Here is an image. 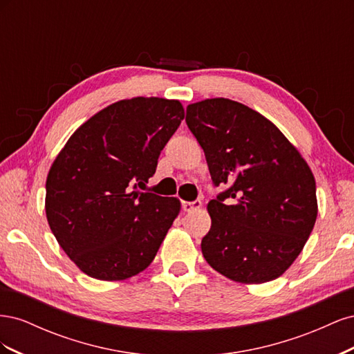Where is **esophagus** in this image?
I'll return each mask as SVG.
<instances>
[{"instance_id":"obj_1","label":"esophagus","mask_w":354,"mask_h":354,"mask_svg":"<svg viewBox=\"0 0 354 354\" xmlns=\"http://www.w3.org/2000/svg\"><path fill=\"white\" fill-rule=\"evenodd\" d=\"M201 208H202V202L201 201H194V202L183 201V209L186 212H195V211H199Z\"/></svg>"}]
</instances>
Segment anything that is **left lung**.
<instances>
[{
  "mask_svg": "<svg viewBox=\"0 0 354 354\" xmlns=\"http://www.w3.org/2000/svg\"><path fill=\"white\" fill-rule=\"evenodd\" d=\"M186 122L216 186L203 259L230 281L257 285L295 261L317 217L316 181L306 159L272 121L224 97L187 106Z\"/></svg>",
  "mask_w": 354,
  "mask_h": 354,
  "instance_id": "left-lung-1",
  "label": "left lung"
}]
</instances>
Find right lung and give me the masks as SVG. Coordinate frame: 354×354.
<instances>
[{"label": "right lung", "mask_w": 354, "mask_h": 354, "mask_svg": "<svg viewBox=\"0 0 354 354\" xmlns=\"http://www.w3.org/2000/svg\"><path fill=\"white\" fill-rule=\"evenodd\" d=\"M185 118L162 97L115 102L69 137L50 167L46 216L81 272L106 282L147 269L181 209L178 198L143 194Z\"/></svg>", "instance_id": "obj_1"}]
</instances>
